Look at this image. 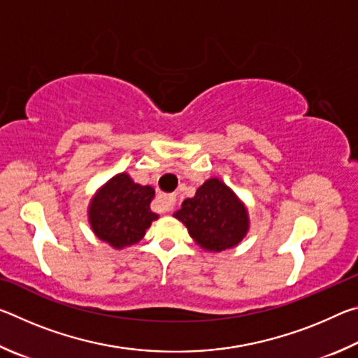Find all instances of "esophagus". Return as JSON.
I'll return each instance as SVG.
<instances>
[{
  "label": "esophagus",
  "instance_id": "34e87169",
  "mask_svg": "<svg viewBox=\"0 0 358 358\" xmlns=\"http://www.w3.org/2000/svg\"><path fill=\"white\" fill-rule=\"evenodd\" d=\"M157 210L162 211V213H171L175 205V197L173 196H166V194H161L156 199Z\"/></svg>",
  "mask_w": 358,
  "mask_h": 358
}]
</instances>
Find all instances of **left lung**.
<instances>
[{
  "mask_svg": "<svg viewBox=\"0 0 358 358\" xmlns=\"http://www.w3.org/2000/svg\"><path fill=\"white\" fill-rule=\"evenodd\" d=\"M196 243L210 252L237 246L250 229L243 202L221 180L210 178L173 213Z\"/></svg>",
  "mask_w": 358,
  "mask_h": 358,
  "instance_id": "8db88e82",
  "label": "left lung"
}]
</instances>
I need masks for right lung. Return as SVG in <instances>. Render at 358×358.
Listing matches in <instances>:
<instances>
[{
	"label": "right lung",
	"instance_id": "right-lung-1",
	"mask_svg": "<svg viewBox=\"0 0 358 358\" xmlns=\"http://www.w3.org/2000/svg\"><path fill=\"white\" fill-rule=\"evenodd\" d=\"M151 186L134 183L128 173H118L96 192L88 208L90 226L99 240L115 250L141 241L157 215L150 208Z\"/></svg>",
	"mask_w": 358,
	"mask_h": 358
}]
</instances>
